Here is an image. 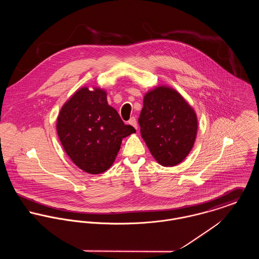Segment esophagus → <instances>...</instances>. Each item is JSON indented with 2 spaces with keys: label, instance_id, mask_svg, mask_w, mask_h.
Instances as JSON below:
<instances>
[{
  "label": "esophagus",
  "instance_id": "obj_1",
  "mask_svg": "<svg viewBox=\"0 0 259 259\" xmlns=\"http://www.w3.org/2000/svg\"><path fill=\"white\" fill-rule=\"evenodd\" d=\"M128 123H130L131 125H133L136 130H138V122H137V119H136V117H135V116H133V117H131V118H130Z\"/></svg>",
  "mask_w": 259,
  "mask_h": 259
}]
</instances>
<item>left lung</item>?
Masks as SVG:
<instances>
[{
	"label": "left lung",
	"instance_id": "left-lung-1",
	"mask_svg": "<svg viewBox=\"0 0 259 259\" xmlns=\"http://www.w3.org/2000/svg\"><path fill=\"white\" fill-rule=\"evenodd\" d=\"M141 134L152 156L163 166L182 162L193 147L197 118L175 90L158 87L145 96L139 117Z\"/></svg>",
	"mask_w": 259,
	"mask_h": 259
}]
</instances>
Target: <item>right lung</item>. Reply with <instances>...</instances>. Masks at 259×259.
Returning <instances> with one entry per match:
<instances>
[{
  "label": "right lung",
  "instance_id": "obj_1",
  "mask_svg": "<svg viewBox=\"0 0 259 259\" xmlns=\"http://www.w3.org/2000/svg\"><path fill=\"white\" fill-rule=\"evenodd\" d=\"M57 132L74 164L88 174L98 175L111 167L122 139L136 130L124 124L108 105L105 91L82 88L62 108Z\"/></svg>",
  "mask_w": 259,
  "mask_h": 259
}]
</instances>
